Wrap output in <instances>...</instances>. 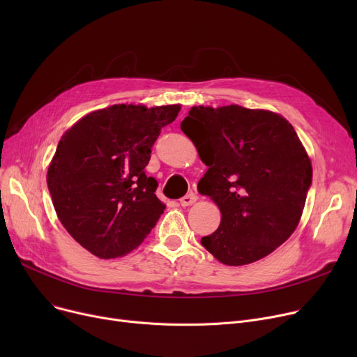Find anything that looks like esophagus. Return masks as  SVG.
Returning <instances> with one entry per match:
<instances>
[{
  "label": "esophagus",
  "mask_w": 357,
  "mask_h": 357,
  "mask_svg": "<svg viewBox=\"0 0 357 357\" xmlns=\"http://www.w3.org/2000/svg\"><path fill=\"white\" fill-rule=\"evenodd\" d=\"M197 199H198V197L194 192H190L179 199V204L182 205V207H188V205H192Z\"/></svg>",
  "instance_id": "esophagus-1"
}]
</instances>
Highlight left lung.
Returning <instances> with one entry per match:
<instances>
[{
	"label": "left lung",
	"mask_w": 357,
	"mask_h": 357,
	"mask_svg": "<svg viewBox=\"0 0 357 357\" xmlns=\"http://www.w3.org/2000/svg\"><path fill=\"white\" fill-rule=\"evenodd\" d=\"M208 171L198 191L221 211L201 245L229 266L268 256L295 231L312 166L294 127L279 114L240 105L192 107L181 123Z\"/></svg>",
	"instance_id": "left-lung-1"
}]
</instances>
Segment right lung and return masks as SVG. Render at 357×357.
Wrapping results in <instances>:
<instances>
[{"instance_id": "1", "label": "right lung", "mask_w": 357, "mask_h": 357, "mask_svg": "<svg viewBox=\"0 0 357 357\" xmlns=\"http://www.w3.org/2000/svg\"><path fill=\"white\" fill-rule=\"evenodd\" d=\"M181 105L117 104L89 112L62 136L47 188L62 226L100 259L142 245L165 210L144 167L162 127Z\"/></svg>"}]
</instances>
